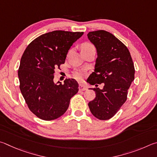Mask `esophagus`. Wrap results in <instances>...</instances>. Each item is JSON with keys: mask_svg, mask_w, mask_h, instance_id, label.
Returning a JSON list of instances; mask_svg holds the SVG:
<instances>
[{"mask_svg": "<svg viewBox=\"0 0 157 157\" xmlns=\"http://www.w3.org/2000/svg\"><path fill=\"white\" fill-rule=\"evenodd\" d=\"M87 90V88L86 87H85L83 85H82V84H79V90H80V91H85V90Z\"/></svg>", "mask_w": 157, "mask_h": 157, "instance_id": "34e87169", "label": "esophagus"}]
</instances>
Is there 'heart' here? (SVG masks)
I'll return each instance as SVG.
<instances>
[{"label":"heart","mask_w":157,"mask_h":157,"mask_svg":"<svg viewBox=\"0 0 157 157\" xmlns=\"http://www.w3.org/2000/svg\"><path fill=\"white\" fill-rule=\"evenodd\" d=\"M91 47L94 46L89 43H85L81 45V50L83 51L84 49L91 48ZM74 76H75V78H76L77 79H81L83 78V73L81 72V71H76V72H74Z\"/></svg>","instance_id":"heart-1"}]
</instances>
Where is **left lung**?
<instances>
[{"instance_id":"left-lung-1","label":"left lung","mask_w":157,"mask_h":157,"mask_svg":"<svg viewBox=\"0 0 157 157\" xmlns=\"http://www.w3.org/2000/svg\"><path fill=\"white\" fill-rule=\"evenodd\" d=\"M97 49L94 71L88 83L103 89L93 88L96 97L88 103L90 112L100 120L113 117L127 100L128 90L134 79V63L130 52L121 41L105 30L87 34Z\"/></svg>"}]
</instances>
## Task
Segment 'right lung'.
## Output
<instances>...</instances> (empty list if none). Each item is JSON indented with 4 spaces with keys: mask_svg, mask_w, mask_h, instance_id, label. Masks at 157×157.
<instances>
[{
    "mask_svg": "<svg viewBox=\"0 0 157 157\" xmlns=\"http://www.w3.org/2000/svg\"><path fill=\"white\" fill-rule=\"evenodd\" d=\"M83 34L56 30L35 38L25 50L18 70L19 87L29 110L39 119L52 121L62 116L78 92L74 79L55 84L54 77L70 47Z\"/></svg>",
    "mask_w": 157,
    "mask_h": 157,
    "instance_id": "obj_1",
    "label": "right lung"
}]
</instances>
